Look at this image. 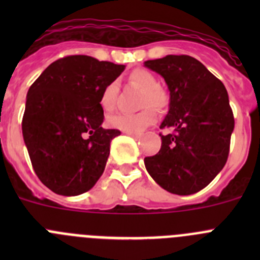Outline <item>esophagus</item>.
Returning a JSON list of instances; mask_svg holds the SVG:
<instances>
[{"instance_id":"1","label":"esophagus","mask_w":260,"mask_h":260,"mask_svg":"<svg viewBox=\"0 0 260 260\" xmlns=\"http://www.w3.org/2000/svg\"><path fill=\"white\" fill-rule=\"evenodd\" d=\"M125 134L130 135V137L135 138V139H139V138L142 137V134H139V133H125Z\"/></svg>"}]
</instances>
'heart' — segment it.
<instances>
[{
  "label": "heart",
  "mask_w": 260,
  "mask_h": 260,
  "mask_svg": "<svg viewBox=\"0 0 260 260\" xmlns=\"http://www.w3.org/2000/svg\"><path fill=\"white\" fill-rule=\"evenodd\" d=\"M128 79L134 86L143 89L144 93L142 95L141 107L144 109L141 110L139 113L113 114V116L108 117L107 123L109 127L116 128L119 132L139 133L156 122L157 116H156V112L153 108L164 109L168 105L169 98H168V93L164 89L158 87V82L155 75L148 70L137 69L130 74ZM117 91H118V87H117L116 82H110L100 93L99 103L105 112H110L116 105ZM146 106H152L153 108H146Z\"/></svg>",
  "instance_id": "b5f03b06"
}]
</instances>
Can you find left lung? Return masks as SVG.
Instances as JSON below:
<instances>
[{
    "label": "left lung",
    "instance_id": "8db88e82",
    "mask_svg": "<svg viewBox=\"0 0 260 260\" xmlns=\"http://www.w3.org/2000/svg\"><path fill=\"white\" fill-rule=\"evenodd\" d=\"M164 78L169 110L160 127L173 133L161 137V148L144 158L155 182L172 194L190 195L204 189L228 160L234 117L224 84L190 56L144 62Z\"/></svg>",
    "mask_w": 260,
    "mask_h": 260
}]
</instances>
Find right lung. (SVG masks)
<instances>
[{
	"label": "right lung",
	"instance_id": "obj_1",
	"mask_svg": "<svg viewBox=\"0 0 260 260\" xmlns=\"http://www.w3.org/2000/svg\"><path fill=\"white\" fill-rule=\"evenodd\" d=\"M125 65L89 56L50 63L27 92L22 133L39 180L58 195L75 197L102 177L110 142L119 130L103 128L100 93Z\"/></svg>",
	"mask_w": 260,
	"mask_h": 260
}]
</instances>
